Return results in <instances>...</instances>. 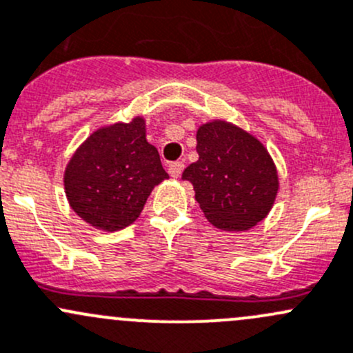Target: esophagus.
<instances>
[{
    "label": "esophagus",
    "mask_w": 353,
    "mask_h": 353,
    "mask_svg": "<svg viewBox=\"0 0 353 353\" xmlns=\"http://www.w3.org/2000/svg\"><path fill=\"white\" fill-rule=\"evenodd\" d=\"M183 170H184L183 162H172V164L169 165V174L170 177H174V179H177V177L183 174Z\"/></svg>",
    "instance_id": "34e87169"
}]
</instances>
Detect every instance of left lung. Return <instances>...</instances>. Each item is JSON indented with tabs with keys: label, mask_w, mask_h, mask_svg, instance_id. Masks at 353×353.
<instances>
[{
	"label": "left lung",
	"mask_w": 353,
	"mask_h": 353,
	"mask_svg": "<svg viewBox=\"0 0 353 353\" xmlns=\"http://www.w3.org/2000/svg\"><path fill=\"white\" fill-rule=\"evenodd\" d=\"M199 159L183 181L194 188L206 220L225 232H245L272 210L279 176L264 143L226 120L203 123L196 133Z\"/></svg>",
	"instance_id": "1"
}]
</instances>
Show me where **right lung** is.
Wrapping results in <instances>:
<instances>
[{
  "mask_svg": "<svg viewBox=\"0 0 353 353\" xmlns=\"http://www.w3.org/2000/svg\"><path fill=\"white\" fill-rule=\"evenodd\" d=\"M169 179L159 152L147 142L143 117L105 125L74 152L64 170L70 208L86 223L105 232L132 225L152 189Z\"/></svg>",
  "mask_w": 353,
  "mask_h": 353,
  "instance_id": "right-lung-1",
  "label": "right lung"
}]
</instances>
